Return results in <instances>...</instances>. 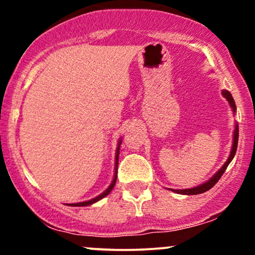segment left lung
<instances>
[{"instance_id": "1", "label": "left lung", "mask_w": 255, "mask_h": 255, "mask_svg": "<svg viewBox=\"0 0 255 255\" xmlns=\"http://www.w3.org/2000/svg\"><path fill=\"white\" fill-rule=\"evenodd\" d=\"M222 95H223V97L227 99L228 102H229L231 110H233V113L235 114L236 113V104H235V102H234V98H233V96H231V93L229 92V91L223 90V91H222ZM238 141H239V125L236 124L235 125V129H234L233 146H231L230 154H229V157H228L227 162H225L223 164V166H222V168L219 169V170L216 172V174L213 175L211 178H210V180H207L206 182L199 184V186H197V187H193V188H187V189H170V191L177 193V194L195 195V194H201V193H205L206 191H209V189H211L212 187L218 182V180L222 177V175L224 174V171L227 170L228 165L230 164V162L233 160L234 156H235L236 150H238Z\"/></svg>"}]
</instances>
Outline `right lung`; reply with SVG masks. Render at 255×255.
<instances>
[{"instance_id":"obj_1","label":"right lung","mask_w":255,"mask_h":255,"mask_svg":"<svg viewBox=\"0 0 255 255\" xmlns=\"http://www.w3.org/2000/svg\"><path fill=\"white\" fill-rule=\"evenodd\" d=\"M121 142H122V140L120 139V141H119V144H118V148H116V156H115V174H114V178H113V181H111V183H110V186L108 187L107 189H105V191L102 193V194H99L98 197H96V198H93V199H91V200H87V201H83V203H77V204H68L69 206H89V205H92V204H95V203H97V201H99L101 200V199H103V198H105L107 197L108 194H109V193L113 191V188H114V186H115V183H116V178H118V164H119V154H120V145H121Z\"/></svg>"}]
</instances>
